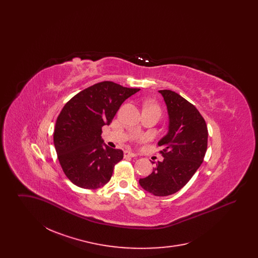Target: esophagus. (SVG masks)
Here are the masks:
<instances>
[{
    "label": "esophagus",
    "mask_w": 258,
    "mask_h": 258,
    "mask_svg": "<svg viewBox=\"0 0 258 258\" xmlns=\"http://www.w3.org/2000/svg\"><path fill=\"white\" fill-rule=\"evenodd\" d=\"M123 155H124V158H135V157H137V155L135 153H133L131 151H125Z\"/></svg>",
    "instance_id": "34e87169"
}]
</instances>
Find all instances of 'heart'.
I'll return each mask as SVG.
<instances>
[{"mask_svg":"<svg viewBox=\"0 0 258 258\" xmlns=\"http://www.w3.org/2000/svg\"><path fill=\"white\" fill-rule=\"evenodd\" d=\"M155 107H156V106H155Z\"/></svg>","mask_w":258,"mask_h":258,"instance_id":"1","label":"heart"}]
</instances>
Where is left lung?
Segmentation results:
<instances>
[{"instance_id":"8db88e82","label":"left lung","mask_w":258,"mask_h":258,"mask_svg":"<svg viewBox=\"0 0 258 258\" xmlns=\"http://www.w3.org/2000/svg\"><path fill=\"white\" fill-rule=\"evenodd\" d=\"M168 113V132L158 145L162 161L139 180L146 191L167 197L180 190L203 162L208 144L206 122L197 107L170 90H160Z\"/></svg>"}]
</instances>
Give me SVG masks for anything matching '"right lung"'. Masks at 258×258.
I'll list each match as a JSON object with an SVG mask.
<instances>
[{"label":"right lung","instance_id":"add662e5","mask_svg":"<svg viewBox=\"0 0 258 258\" xmlns=\"http://www.w3.org/2000/svg\"><path fill=\"white\" fill-rule=\"evenodd\" d=\"M139 90L103 81L81 91L64 104L55 124L54 146L62 171L72 183L96 189L110 181L123 153L104 143L101 127L110 124L123 101Z\"/></svg>","mask_w":258,"mask_h":258}]
</instances>
